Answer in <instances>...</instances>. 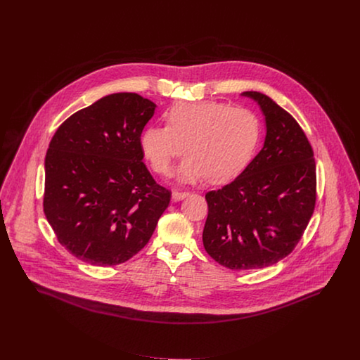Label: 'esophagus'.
I'll use <instances>...</instances> for the list:
<instances>
[{
  "instance_id": "obj_1",
  "label": "esophagus",
  "mask_w": 360,
  "mask_h": 360,
  "mask_svg": "<svg viewBox=\"0 0 360 360\" xmlns=\"http://www.w3.org/2000/svg\"><path fill=\"white\" fill-rule=\"evenodd\" d=\"M188 195H189V193H188V191H172V194H171V197H172V201H181V200L186 198Z\"/></svg>"
}]
</instances>
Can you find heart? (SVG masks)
Listing matches in <instances>:
<instances>
[{
    "mask_svg": "<svg viewBox=\"0 0 360 360\" xmlns=\"http://www.w3.org/2000/svg\"><path fill=\"white\" fill-rule=\"evenodd\" d=\"M166 127H146L140 148L150 167L169 174L172 162L188 156L176 169L181 182L207 178L224 184L249 166L261 140V121L245 107L214 101L176 103L165 112Z\"/></svg>",
    "mask_w": 360,
    "mask_h": 360,
    "instance_id": "heart-1",
    "label": "heart"
}]
</instances>
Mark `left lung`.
I'll use <instances>...</instances> for the list:
<instances>
[{"instance_id":"1","label":"left lung","mask_w":360,"mask_h":360,"mask_svg":"<svg viewBox=\"0 0 360 360\" xmlns=\"http://www.w3.org/2000/svg\"><path fill=\"white\" fill-rule=\"evenodd\" d=\"M265 120L262 149L231 184L208 191L207 253L233 271L274 265L294 250L316 205V162L299 124L269 96L246 91Z\"/></svg>"}]
</instances>
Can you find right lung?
<instances>
[{
	"instance_id": "1",
	"label": "right lung",
	"mask_w": 360,
	"mask_h": 360,
	"mask_svg": "<svg viewBox=\"0 0 360 360\" xmlns=\"http://www.w3.org/2000/svg\"><path fill=\"white\" fill-rule=\"evenodd\" d=\"M156 105L133 92L103 96L70 115L44 159L46 219L58 242L96 266L118 265L148 243L169 207L140 148Z\"/></svg>"
}]
</instances>
